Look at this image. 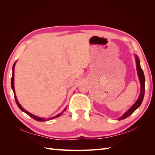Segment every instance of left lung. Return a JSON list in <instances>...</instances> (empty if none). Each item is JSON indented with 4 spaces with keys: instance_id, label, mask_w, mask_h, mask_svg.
<instances>
[{
    "instance_id": "left-lung-1",
    "label": "left lung",
    "mask_w": 155,
    "mask_h": 155,
    "mask_svg": "<svg viewBox=\"0 0 155 155\" xmlns=\"http://www.w3.org/2000/svg\"><path fill=\"white\" fill-rule=\"evenodd\" d=\"M136 61H137V72H138V74H139V80L140 82V96L138 98V100L137 102L134 103L132 107H131L128 110L127 112H126L123 116L118 118V120H123L124 118H127L128 117H129L131 114H133L134 110H136L137 108H139L141 103H142L143 98H144V91H145V88H144V84H145V78H144V72L142 70V68L140 67V61L139 57L136 56Z\"/></svg>"
}]
</instances>
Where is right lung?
I'll return each instance as SVG.
<instances>
[{"instance_id": "1", "label": "right lung", "mask_w": 155, "mask_h": 155, "mask_svg": "<svg viewBox=\"0 0 155 155\" xmlns=\"http://www.w3.org/2000/svg\"><path fill=\"white\" fill-rule=\"evenodd\" d=\"M15 64H13V67H12V78H11V87H12V90H13V92H14V95H15V101H16V104H17L18 107H19L20 109H21L22 111L25 112V113L26 114H27L28 115V116H30L31 117H32V118H33V119H35V120H37V121H41V122H43V121H46V120H51V119H53V118H57V117H60L61 115V113L57 114V116H55V117H51V118H47V119H45V118H39V117H37V116H35V115L32 114L30 113H28V111H27L25 109H24V108H23L21 107V105L19 103H18L17 98H16V94H15V86H14V77H15L14 71H15ZM66 109H67V108H65V109L63 110V112L65 111ZM63 112H62V113H63Z\"/></svg>"}]
</instances>
